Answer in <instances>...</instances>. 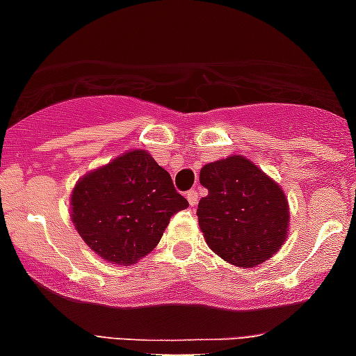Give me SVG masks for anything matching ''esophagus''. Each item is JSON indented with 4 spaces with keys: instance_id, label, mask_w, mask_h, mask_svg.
<instances>
[{
    "instance_id": "obj_1",
    "label": "esophagus",
    "mask_w": 356,
    "mask_h": 356,
    "mask_svg": "<svg viewBox=\"0 0 356 356\" xmlns=\"http://www.w3.org/2000/svg\"><path fill=\"white\" fill-rule=\"evenodd\" d=\"M186 199L188 202H190V206H195L197 201H199V193H197L195 190H190V192L186 193Z\"/></svg>"
}]
</instances>
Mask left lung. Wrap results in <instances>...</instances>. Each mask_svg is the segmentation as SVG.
I'll return each mask as SVG.
<instances>
[{"label": "left lung", "mask_w": 356, "mask_h": 356, "mask_svg": "<svg viewBox=\"0 0 356 356\" xmlns=\"http://www.w3.org/2000/svg\"><path fill=\"white\" fill-rule=\"evenodd\" d=\"M208 190L197 206L199 226L213 253L237 268H255L284 246L289 204L284 190L244 155L204 164Z\"/></svg>", "instance_id": "8db88e82"}]
</instances>
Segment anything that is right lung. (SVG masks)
Listing matches in <instances>:
<instances>
[{"instance_id": "1", "label": "right lung", "mask_w": 356, "mask_h": 356, "mask_svg": "<svg viewBox=\"0 0 356 356\" xmlns=\"http://www.w3.org/2000/svg\"><path fill=\"white\" fill-rule=\"evenodd\" d=\"M188 208L170 173L146 150H130L85 173L70 195L77 234L110 264L132 266L159 244L170 217Z\"/></svg>"}]
</instances>
